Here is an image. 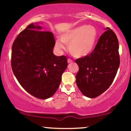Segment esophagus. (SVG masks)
<instances>
[{"instance_id":"34e87169","label":"esophagus","mask_w":131,"mask_h":131,"mask_svg":"<svg viewBox=\"0 0 131 131\" xmlns=\"http://www.w3.org/2000/svg\"><path fill=\"white\" fill-rule=\"evenodd\" d=\"M73 60L70 59V58H68V63H73Z\"/></svg>"}]
</instances>
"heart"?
I'll use <instances>...</instances> for the list:
<instances>
[{"label":"heart","instance_id":"b5f03b06","mask_svg":"<svg viewBox=\"0 0 131 131\" xmlns=\"http://www.w3.org/2000/svg\"><path fill=\"white\" fill-rule=\"evenodd\" d=\"M98 33L94 27L81 25L67 31L61 36V41L57 40L55 47L58 50L64 49L63 43L68 45L69 50L73 56L82 58L92 52L97 41Z\"/></svg>","mask_w":131,"mask_h":131}]
</instances>
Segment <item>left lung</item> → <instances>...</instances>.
<instances>
[{
  "instance_id": "left-lung-1",
  "label": "left lung",
  "mask_w": 131,
  "mask_h": 131,
  "mask_svg": "<svg viewBox=\"0 0 131 131\" xmlns=\"http://www.w3.org/2000/svg\"><path fill=\"white\" fill-rule=\"evenodd\" d=\"M106 29L94 50L75 60L79 66L76 84L82 94L89 98L98 97L109 88L120 64L118 38L112 29Z\"/></svg>"
}]
</instances>
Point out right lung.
Wrapping results in <instances>:
<instances>
[{
    "instance_id": "right-lung-1",
    "label": "right lung",
    "mask_w": 131,
    "mask_h": 131,
    "mask_svg": "<svg viewBox=\"0 0 131 131\" xmlns=\"http://www.w3.org/2000/svg\"><path fill=\"white\" fill-rule=\"evenodd\" d=\"M30 24L13 42L11 66L20 85L37 99L50 98L58 89L68 66L66 56L53 53V34Z\"/></svg>"
}]
</instances>
